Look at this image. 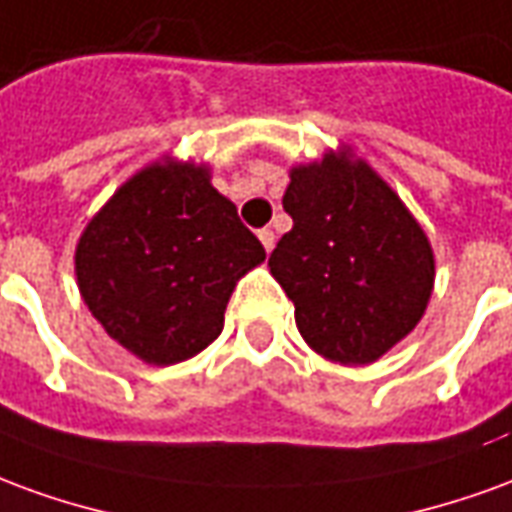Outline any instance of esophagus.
<instances>
[{
  "label": "esophagus",
  "mask_w": 512,
  "mask_h": 512,
  "mask_svg": "<svg viewBox=\"0 0 512 512\" xmlns=\"http://www.w3.org/2000/svg\"><path fill=\"white\" fill-rule=\"evenodd\" d=\"M257 238H260V244H263V249H266V252H271V249H274V244H277V235H274V230H260V233H257Z\"/></svg>",
  "instance_id": "obj_1"
}]
</instances>
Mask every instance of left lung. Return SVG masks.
<instances>
[{
	"mask_svg": "<svg viewBox=\"0 0 512 512\" xmlns=\"http://www.w3.org/2000/svg\"><path fill=\"white\" fill-rule=\"evenodd\" d=\"M282 205L293 230L268 268L296 307L301 337L329 362L381 359L417 326L433 293L425 230L351 147L290 169Z\"/></svg>",
	"mask_w": 512,
	"mask_h": 512,
	"instance_id": "left-lung-1",
	"label": "left lung"
}]
</instances>
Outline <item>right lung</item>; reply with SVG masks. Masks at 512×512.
I'll return each mask as SVG.
<instances>
[{
    "instance_id": "right-lung-1",
    "label": "right lung",
    "mask_w": 512,
    "mask_h": 512,
    "mask_svg": "<svg viewBox=\"0 0 512 512\" xmlns=\"http://www.w3.org/2000/svg\"><path fill=\"white\" fill-rule=\"evenodd\" d=\"M76 282L106 334L147 365L186 362L222 334L235 282L266 249L211 186V169L161 158L84 227Z\"/></svg>"
}]
</instances>
